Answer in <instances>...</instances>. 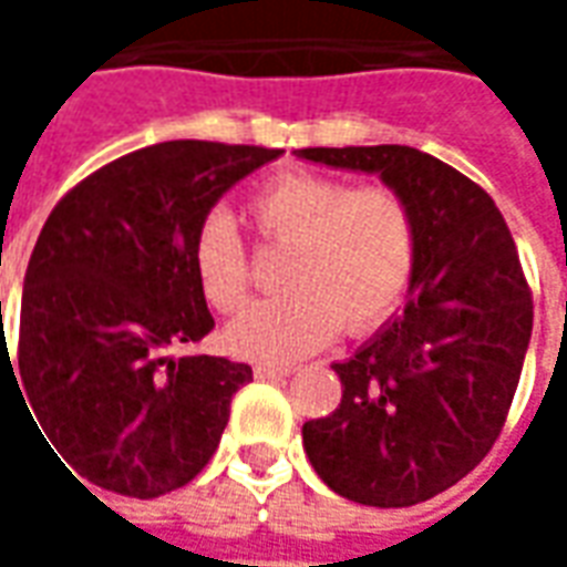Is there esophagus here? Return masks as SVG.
<instances>
[{
	"mask_svg": "<svg viewBox=\"0 0 567 567\" xmlns=\"http://www.w3.org/2000/svg\"><path fill=\"white\" fill-rule=\"evenodd\" d=\"M291 373H295L291 364H258L255 368L258 380H282V377H291Z\"/></svg>",
	"mask_w": 567,
	"mask_h": 567,
	"instance_id": "obj_1",
	"label": "esophagus"
}]
</instances>
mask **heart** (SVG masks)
Instances as JSON below:
<instances>
[{
  "label": "heart",
  "instance_id": "1",
  "mask_svg": "<svg viewBox=\"0 0 567 567\" xmlns=\"http://www.w3.org/2000/svg\"><path fill=\"white\" fill-rule=\"evenodd\" d=\"M264 246L285 248L282 295L230 324L227 346L251 361H295L337 328L368 333L401 303L416 264V215L389 185L352 187L319 173H282L246 203ZM194 270L212 309L234 316L248 303L251 260L230 218H209L194 243Z\"/></svg>",
  "mask_w": 567,
  "mask_h": 567
}]
</instances>
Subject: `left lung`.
<instances>
[{"label":"left lung","instance_id":"left-lung-1","mask_svg":"<svg viewBox=\"0 0 567 567\" xmlns=\"http://www.w3.org/2000/svg\"><path fill=\"white\" fill-rule=\"evenodd\" d=\"M295 154L380 173L416 215L404 312L333 364L343 401L303 425L309 462L337 495L413 507L455 486L495 446L532 340V288L495 199L450 163L410 145Z\"/></svg>","mask_w":567,"mask_h":567}]
</instances>
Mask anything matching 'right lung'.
<instances>
[{"label":"right lung","mask_w":567,"mask_h":567,"mask_svg":"<svg viewBox=\"0 0 567 567\" xmlns=\"http://www.w3.org/2000/svg\"><path fill=\"white\" fill-rule=\"evenodd\" d=\"M279 154L161 142L81 178L48 215L23 279L14 355L2 331L0 373L6 364L14 385L21 380L30 419L79 483L157 498L190 483L218 450L251 368L166 349L215 328L194 270L206 215Z\"/></svg>","instance_id":"right-lung-1"}]
</instances>
